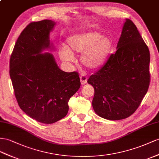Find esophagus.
I'll return each mask as SVG.
<instances>
[{
    "instance_id": "34e87169",
    "label": "esophagus",
    "mask_w": 159,
    "mask_h": 159,
    "mask_svg": "<svg viewBox=\"0 0 159 159\" xmlns=\"http://www.w3.org/2000/svg\"><path fill=\"white\" fill-rule=\"evenodd\" d=\"M80 83L83 85L86 84L87 82V76L85 74H83L81 75L80 76Z\"/></svg>"
}]
</instances>
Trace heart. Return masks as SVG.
Here are the masks:
<instances>
[{
	"label": "heart",
	"instance_id": "obj_1",
	"mask_svg": "<svg viewBox=\"0 0 159 159\" xmlns=\"http://www.w3.org/2000/svg\"><path fill=\"white\" fill-rule=\"evenodd\" d=\"M67 47L60 49V56L64 60L74 59L72 53L80 54V62L91 70L101 67L106 61L112 48L111 40L96 31H87L70 35Z\"/></svg>",
	"mask_w": 159,
	"mask_h": 159
}]
</instances>
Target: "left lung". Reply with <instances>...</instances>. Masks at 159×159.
I'll list each match as a JSON object with an SVG mask.
<instances>
[{"instance_id": "left-lung-1", "label": "left lung", "mask_w": 159, "mask_h": 159, "mask_svg": "<svg viewBox=\"0 0 159 159\" xmlns=\"http://www.w3.org/2000/svg\"><path fill=\"white\" fill-rule=\"evenodd\" d=\"M149 65L148 48L136 26L127 19L117 51L87 81L95 89L92 105L97 114L109 120L133 114L148 91Z\"/></svg>"}]
</instances>
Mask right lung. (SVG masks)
Listing matches in <instances>:
<instances>
[{"mask_svg": "<svg viewBox=\"0 0 159 159\" xmlns=\"http://www.w3.org/2000/svg\"><path fill=\"white\" fill-rule=\"evenodd\" d=\"M56 23L31 22L20 34L10 58V76L19 106L32 119L53 124L68 111V101L80 87L77 72L60 70L50 53V34Z\"/></svg>", "mask_w": 159, "mask_h": 159, "instance_id": "right-lung-1", "label": "right lung"}]
</instances>
